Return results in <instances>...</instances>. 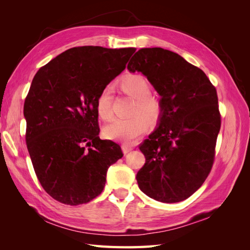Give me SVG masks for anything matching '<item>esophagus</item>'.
Instances as JSON below:
<instances>
[{
	"instance_id": "34e87169",
	"label": "esophagus",
	"mask_w": 250,
	"mask_h": 250,
	"mask_svg": "<svg viewBox=\"0 0 250 250\" xmlns=\"http://www.w3.org/2000/svg\"><path fill=\"white\" fill-rule=\"evenodd\" d=\"M132 149H133V147L130 146V145H127V144H123V145H122V150H123L124 154H127L128 152H130Z\"/></svg>"
}]
</instances>
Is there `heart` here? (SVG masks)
Returning a JSON list of instances; mask_svg holds the SVG:
<instances>
[{
    "instance_id": "b5f03b06",
    "label": "heart",
    "mask_w": 250,
    "mask_h": 250,
    "mask_svg": "<svg viewBox=\"0 0 250 250\" xmlns=\"http://www.w3.org/2000/svg\"><path fill=\"white\" fill-rule=\"evenodd\" d=\"M119 85L123 93L135 99L132 113L137 116L129 119L113 120L104 127V135L109 140L130 144L147 131L146 118L151 124L157 122L162 112V104L155 96L151 95L152 85L143 75H127L120 81ZM112 101V89L109 86H105L98 95L96 101L98 116L104 121H109L113 116ZM141 114L145 115L146 118L142 117Z\"/></svg>"
}]
</instances>
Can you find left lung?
<instances>
[{"label":"left lung","mask_w":250,"mask_h":250,"mask_svg":"<svg viewBox=\"0 0 250 250\" xmlns=\"http://www.w3.org/2000/svg\"><path fill=\"white\" fill-rule=\"evenodd\" d=\"M127 69L145 75L162 97L158 127L140 145L146 163L139 187L157 201H183L213 167L221 126L216 87L199 67L163 48L140 49Z\"/></svg>","instance_id":"obj_1"}]
</instances>
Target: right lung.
<instances>
[{
  "label": "right lung",
  "mask_w": 250,
  "mask_h": 250,
  "mask_svg": "<svg viewBox=\"0 0 250 250\" xmlns=\"http://www.w3.org/2000/svg\"><path fill=\"white\" fill-rule=\"evenodd\" d=\"M134 52L76 47L35 74L24 104L26 144L37 178L55 200L69 206L93 200L109 166L123 156L117 143L99 138L96 101Z\"/></svg>",
  "instance_id": "add662e5"
}]
</instances>
